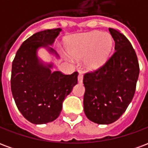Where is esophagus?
Here are the masks:
<instances>
[{
    "label": "esophagus",
    "instance_id": "obj_1",
    "mask_svg": "<svg viewBox=\"0 0 148 148\" xmlns=\"http://www.w3.org/2000/svg\"><path fill=\"white\" fill-rule=\"evenodd\" d=\"M77 80H78V82H79V83H82V81H83V74H82V72H79V73H78Z\"/></svg>",
    "mask_w": 148,
    "mask_h": 148
}]
</instances>
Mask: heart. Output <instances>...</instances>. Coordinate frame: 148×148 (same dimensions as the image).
Wrapping results in <instances>:
<instances>
[{
  "label": "heart",
  "mask_w": 148,
  "mask_h": 148,
  "mask_svg": "<svg viewBox=\"0 0 148 148\" xmlns=\"http://www.w3.org/2000/svg\"><path fill=\"white\" fill-rule=\"evenodd\" d=\"M112 47V39L110 34L93 32L76 37L69 46L68 52L75 58L87 56V67L96 70L107 61Z\"/></svg>",
  "instance_id": "heart-1"
}]
</instances>
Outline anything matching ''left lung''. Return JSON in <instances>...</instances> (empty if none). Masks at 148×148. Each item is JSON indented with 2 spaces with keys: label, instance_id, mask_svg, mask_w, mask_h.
Returning <instances> with one entry per match:
<instances>
[{
  "label": "left lung",
  "instance_id": "8db88e82",
  "mask_svg": "<svg viewBox=\"0 0 148 148\" xmlns=\"http://www.w3.org/2000/svg\"><path fill=\"white\" fill-rule=\"evenodd\" d=\"M115 52L102 66L84 75V112L98 124L117 121L133 98L140 74L136 54L120 31L109 27Z\"/></svg>",
  "mask_w": 148,
  "mask_h": 148
}]
</instances>
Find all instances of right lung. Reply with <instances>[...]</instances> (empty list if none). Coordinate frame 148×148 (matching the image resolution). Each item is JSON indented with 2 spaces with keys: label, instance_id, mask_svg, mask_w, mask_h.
<instances>
[{
  "label": "right lung",
  "instance_id": "add662e5",
  "mask_svg": "<svg viewBox=\"0 0 148 148\" xmlns=\"http://www.w3.org/2000/svg\"><path fill=\"white\" fill-rule=\"evenodd\" d=\"M61 28L48 29L34 34L18 49L12 65L11 90L16 105L25 119L35 124H47L58 117L65 97L77 83V71L64 74L51 72L37 57V49L50 47Z\"/></svg>",
  "mask_w": 148,
  "mask_h": 148
}]
</instances>
